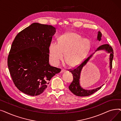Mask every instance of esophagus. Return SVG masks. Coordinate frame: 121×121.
<instances>
[{
	"instance_id": "1",
	"label": "esophagus",
	"mask_w": 121,
	"mask_h": 121,
	"mask_svg": "<svg viewBox=\"0 0 121 121\" xmlns=\"http://www.w3.org/2000/svg\"><path fill=\"white\" fill-rule=\"evenodd\" d=\"M66 72V70L65 69H62L61 73H63V72Z\"/></svg>"
}]
</instances>
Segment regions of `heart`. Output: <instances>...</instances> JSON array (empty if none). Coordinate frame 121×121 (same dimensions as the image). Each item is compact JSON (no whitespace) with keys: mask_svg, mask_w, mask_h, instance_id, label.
I'll return each instance as SVG.
<instances>
[{"mask_svg":"<svg viewBox=\"0 0 121 121\" xmlns=\"http://www.w3.org/2000/svg\"><path fill=\"white\" fill-rule=\"evenodd\" d=\"M58 43H51L49 47V56L53 65H57L66 54L67 64L72 67L78 66L83 60L89 49L90 43L86 39L73 32H68L57 39Z\"/></svg>","mask_w":121,"mask_h":121,"instance_id":"b5f03b06","label":"heart"}]
</instances>
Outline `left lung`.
<instances>
[{"label":"left lung","instance_id":"1","mask_svg":"<svg viewBox=\"0 0 121 121\" xmlns=\"http://www.w3.org/2000/svg\"><path fill=\"white\" fill-rule=\"evenodd\" d=\"M102 36V34L100 33V32L99 31L98 33V36H97V40L100 41L101 40V38ZM104 50L108 53L110 54L109 56V68L110 70L111 71V69L112 68V60L113 58V48L111 46H110L108 44H104L103 45L99 47L95 51V52H97L99 50ZM93 53L89 57H88V58L86 59L84 62H82V63L78 67L73 69H71L69 72L72 73L73 75V81L69 86V90H70L74 95H76L77 96L79 97H86L90 96V95L94 94L95 92L98 91L102 87V86L104 85H101V86L96 88L95 89L91 90H86L82 88L80 84V74L81 72L82 71V69L83 67L87 64V62L89 61V60L91 58L93 55L95 53Z\"/></svg>","mask_w":121,"mask_h":121}]
</instances>
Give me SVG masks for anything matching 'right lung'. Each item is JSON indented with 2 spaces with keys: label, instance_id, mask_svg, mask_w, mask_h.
Returning a JSON list of instances; mask_svg holds the SVG:
<instances>
[{
  "label": "right lung",
  "instance_id": "obj_1",
  "mask_svg": "<svg viewBox=\"0 0 121 121\" xmlns=\"http://www.w3.org/2000/svg\"><path fill=\"white\" fill-rule=\"evenodd\" d=\"M56 29L33 23L16 36L8 57V66L15 86L23 93L42 94L61 69L49 64V47Z\"/></svg>",
  "mask_w": 121,
  "mask_h": 121
}]
</instances>
